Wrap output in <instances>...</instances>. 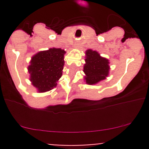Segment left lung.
<instances>
[{"label": "left lung", "mask_w": 149, "mask_h": 149, "mask_svg": "<svg viewBox=\"0 0 149 149\" xmlns=\"http://www.w3.org/2000/svg\"><path fill=\"white\" fill-rule=\"evenodd\" d=\"M86 58L84 72L86 75V81L88 84H94L106 79L109 73V61L102 58L96 51L88 49L86 52Z\"/></svg>", "instance_id": "8db88e82"}]
</instances>
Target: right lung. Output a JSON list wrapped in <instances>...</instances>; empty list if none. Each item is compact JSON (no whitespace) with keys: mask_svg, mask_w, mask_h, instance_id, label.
Returning a JSON list of instances; mask_svg holds the SVG:
<instances>
[{"mask_svg":"<svg viewBox=\"0 0 149 149\" xmlns=\"http://www.w3.org/2000/svg\"><path fill=\"white\" fill-rule=\"evenodd\" d=\"M65 53L61 48H50L32 57L28 67L30 81L40 92L49 91L56 86V82L62 76Z\"/></svg>","mask_w":149,"mask_h":149,"instance_id":"right-lung-1","label":"right lung"}]
</instances>
